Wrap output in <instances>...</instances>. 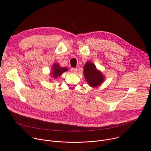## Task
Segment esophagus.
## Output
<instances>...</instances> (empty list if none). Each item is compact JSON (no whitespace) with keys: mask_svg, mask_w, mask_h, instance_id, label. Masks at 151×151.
<instances>
[{"mask_svg":"<svg viewBox=\"0 0 151 151\" xmlns=\"http://www.w3.org/2000/svg\"><path fill=\"white\" fill-rule=\"evenodd\" d=\"M70 70H71L72 72H73V73H76V71H77V69L76 68H71Z\"/></svg>","mask_w":151,"mask_h":151,"instance_id":"esophagus-1","label":"esophagus"}]
</instances>
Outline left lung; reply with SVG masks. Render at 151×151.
<instances>
[{
    "mask_svg": "<svg viewBox=\"0 0 151 151\" xmlns=\"http://www.w3.org/2000/svg\"><path fill=\"white\" fill-rule=\"evenodd\" d=\"M83 74L89 85L91 87H96L100 85L104 81L102 73L98 71L94 64L90 61L85 64Z\"/></svg>",
    "mask_w": 151,
    "mask_h": 151,
    "instance_id": "left-lung-1",
    "label": "left lung"
}]
</instances>
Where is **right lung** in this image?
Here are the masks:
<instances>
[{
	"label": "right lung",
	"mask_w": 151,
	"mask_h": 151,
	"mask_svg": "<svg viewBox=\"0 0 151 151\" xmlns=\"http://www.w3.org/2000/svg\"><path fill=\"white\" fill-rule=\"evenodd\" d=\"M52 72L51 75L54 78L60 76L63 72L67 71L68 69L65 68H61L58 64H55L54 65L52 66Z\"/></svg>",
	"instance_id": "1"
}]
</instances>
